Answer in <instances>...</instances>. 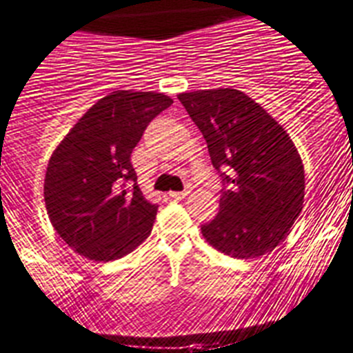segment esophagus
I'll return each instance as SVG.
<instances>
[{
	"instance_id": "1",
	"label": "esophagus",
	"mask_w": 353,
	"mask_h": 353,
	"mask_svg": "<svg viewBox=\"0 0 353 353\" xmlns=\"http://www.w3.org/2000/svg\"><path fill=\"white\" fill-rule=\"evenodd\" d=\"M190 195V192H170V199H174V200H183V199H186V196Z\"/></svg>"
}]
</instances>
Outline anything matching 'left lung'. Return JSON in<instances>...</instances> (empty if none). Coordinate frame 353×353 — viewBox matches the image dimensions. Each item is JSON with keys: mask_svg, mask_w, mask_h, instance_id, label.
Masks as SVG:
<instances>
[{"mask_svg": "<svg viewBox=\"0 0 353 353\" xmlns=\"http://www.w3.org/2000/svg\"><path fill=\"white\" fill-rule=\"evenodd\" d=\"M177 99L207 141L223 184L219 212L202 225V235L236 259L272 252L303 209L305 170L294 143L240 90H195Z\"/></svg>", "mask_w": 353, "mask_h": 353, "instance_id": "left-lung-1", "label": "left lung"}]
</instances>
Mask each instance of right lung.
<instances>
[{
	"label": "right lung",
	"instance_id": "1",
	"mask_svg": "<svg viewBox=\"0 0 353 353\" xmlns=\"http://www.w3.org/2000/svg\"><path fill=\"white\" fill-rule=\"evenodd\" d=\"M172 104L154 92L117 90L97 101L52 154L45 203L55 232L78 254L113 261L151 233L158 205L144 199L132 150Z\"/></svg>",
	"mask_w": 353,
	"mask_h": 353
}]
</instances>
